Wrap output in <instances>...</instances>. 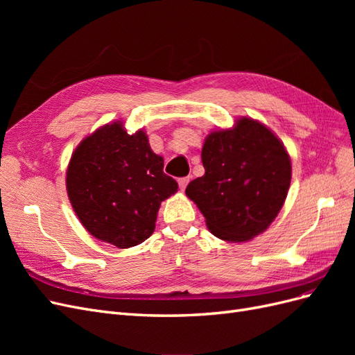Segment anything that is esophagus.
Instances as JSON below:
<instances>
[{
	"label": "esophagus",
	"mask_w": 355,
	"mask_h": 355,
	"mask_svg": "<svg viewBox=\"0 0 355 355\" xmlns=\"http://www.w3.org/2000/svg\"><path fill=\"white\" fill-rule=\"evenodd\" d=\"M178 182H179V188L180 189H185L187 185L189 184V176L188 178H180Z\"/></svg>",
	"instance_id": "1"
}]
</instances>
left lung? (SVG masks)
<instances>
[{
    "label": "left lung",
    "instance_id": "1",
    "mask_svg": "<svg viewBox=\"0 0 355 355\" xmlns=\"http://www.w3.org/2000/svg\"><path fill=\"white\" fill-rule=\"evenodd\" d=\"M201 159L206 173L189 182L185 194L214 237L243 243L270 227L292 179L290 157L270 128L243 116L206 137Z\"/></svg>",
    "mask_w": 355,
    "mask_h": 355
}]
</instances>
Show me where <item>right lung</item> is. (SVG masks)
Here are the masks:
<instances>
[{
    "label": "right lung",
    "instance_id": "add662e5",
    "mask_svg": "<svg viewBox=\"0 0 355 355\" xmlns=\"http://www.w3.org/2000/svg\"><path fill=\"white\" fill-rule=\"evenodd\" d=\"M163 167L146 133L128 135L121 121L83 139L67 170L68 197L83 227L120 249L151 237L161 201L178 191Z\"/></svg>",
    "mask_w": 355,
    "mask_h": 355
}]
</instances>
